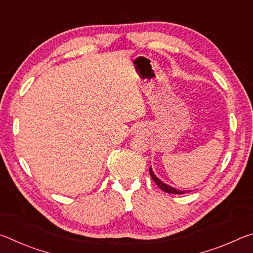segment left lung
Instances as JSON below:
<instances>
[{"instance_id": "obj_1", "label": "left lung", "mask_w": 253, "mask_h": 253, "mask_svg": "<svg viewBox=\"0 0 253 253\" xmlns=\"http://www.w3.org/2000/svg\"><path fill=\"white\" fill-rule=\"evenodd\" d=\"M149 174H151V176L153 178V181L156 183V185L161 188V190H163L164 192H166V193H172V194H184L186 193V192H191V191H182V190H177V188H175L173 186L169 185V184L164 183L163 181H161L160 178H158L155 174H154L153 172V169L152 166L149 168Z\"/></svg>"}]
</instances>
